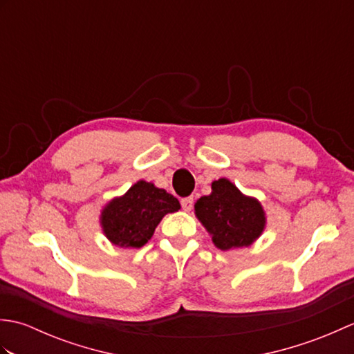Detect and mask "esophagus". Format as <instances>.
Segmentation results:
<instances>
[{"label": "esophagus", "mask_w": 354, "mask_h": 354, "mask_svg": "<svg viewBox=\"0 0 354 354\" xmlns=\"http://www.w3.org/2000/svg\"><path fill=\"white\" fill-rule=\"evenodd\" d=\"M181 205H183L184 212H192V208H193V198H184V199L181 201Z\"/></svg>", "instance_id": "obj_1"}]
</instances>
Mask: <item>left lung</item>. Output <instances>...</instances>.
<instances>
[{
  "label": "left lung",
  "mask_w": 354,
  "mask_h": 354,
  "mask_svg": "<svg viewBox=\"0 0 354 354\" xmlns=\"http://www.w3.org/2000/svg\"><path fill=\"white\" fill-rule=\"evenodd\" d=\"M194 214L221 251L251 246L268 223L260 201L246 196L227 178L212 183V193L196 201Z\"/></svg>",
  "instance_id": "obj_1"
}]
</instances>
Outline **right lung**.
Returning a JSON list of instances; mask_svg holds the SVG:
<instances>
[{
    "label": "right lung",
    "instance_id": "right-lung-1",
    "mask_svg": "<svg viewBox=\"0 0 354 354\" xmlns=\"http://www.w3.org/2000/svg\"><path fill=\"white\" fill-rule=\"evenodd\" d=\"M181 208L179 201L153 183H135L122 196H115L100 209L104 237L120 248H141L152 239L162 217Z\"/></svg>",
    "mask_w": 354,
    "mask_h": 354
}]
</instances>
